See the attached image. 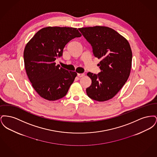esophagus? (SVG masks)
I'll return each instance as SVG.
<instances>
[{
    "label": "esophagus",
    "mask_w": 157,
    "mask_h": 157,
    "mask_svg": "<svg viewBox=\"0 0 157 157\" xmlns=\"http://www.w3.org/2000/svg\"><path fill=\"white\" fill-rule=\"evenodd\" d=\"M78 76L79 78H82V77H83L85 76V74H78Z\"/></svg>",
    "instance_id": "esophagus-1"
}]
</instances>
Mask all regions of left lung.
<instances>
[{"label":"left lung","mask_w":157,"mask_h":157,"mask_svg":"<svg viewBox=\"0 0 157 157\" xmlns=\"http://www.w3.org/2000/svg\"><path fill=\"white\" fill-rule=\"evenodd\" d=\"M92 47L95 57L101 59L98 74L88 72L92 80L86 91L88 96L103 102L114 97L123 87L130 75L132 53L127 39L117 31L106 26L79 28Z\"/></svg>","instance_id":"obj_1"}]
</instances>
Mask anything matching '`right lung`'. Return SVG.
I'll return each mask as SVG.
<instances>
[{
    "label": "right lung",
    "mask_w": 157,
    "mask_h": 157,
    "mask_svg": "<svg viewBox=\"0 0 157 157\" xmlns=\"http://www.w3.org/2000/svg\"><path fill=\"white\" fill-rule=\"evenodd\" d=\"M81 34L76 28L48 26L37 32L26 45L23 58L28 78L40 97L56 101L65 97L77 73L56 65L67 43Z\"/></svg>",
    "instance_id": "add662e5"
}]
</instances>
